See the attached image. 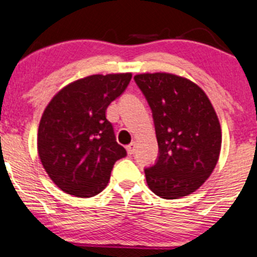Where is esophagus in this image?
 Here are the masks:
<instances>
[{"label":"esophagus","mask_w":257,"mask_h":257,"mask_svg":"<svg viewBox=\"0 0 257 257\" xmlns=\"http://www.w3.org/2000/svg\"><path fill=\"white\" fill-rule=\"evenodd\" d=\"M134 151H135V143L129 144V145L126 146V152H128V155H133Z\"/></svg>","instance_id":"esophagus-1"}]
</instances>
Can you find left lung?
I'll return each instance as SVG.
<instances>
[{
  "instance_id": "left-lung-1",
  "label": "left lung",
  "mask_w": 257,
  "mask_h": 257,
  "mask_svg": "<svg viewBox=\"0 0 257 257\" xmlns=\"http://www.w3.org/2000/svg\"><path fill=\"white\" fill-rule=\"evenodd\" d=\"M152 111L158 157L145 169L150 190L164 199L194 192L213 173L221 126L210 100L190 79L166 72L134 77Z\"/></svg>"
}]
</instances>
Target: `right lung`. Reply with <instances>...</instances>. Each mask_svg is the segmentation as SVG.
<instances>
[{
	"label": "right lung",
	"instance_id": "right-lung-1",
	"mask_svg": "<svg viewBox=\"0 0 257 257\" xmlns=\"http://www.w3.org/2000/svg\"><path fill=\"white\" fill-rule=\"evenodd\" d=\"M131 79L132 73L88 76L58 91L44 110L38 126V156L65 193L96 196L107 186L113 164L126 156L106 119V110Z\"/></svg>",
	"mask_w": 257,
	"mask_h": 257
}]
</instances>
